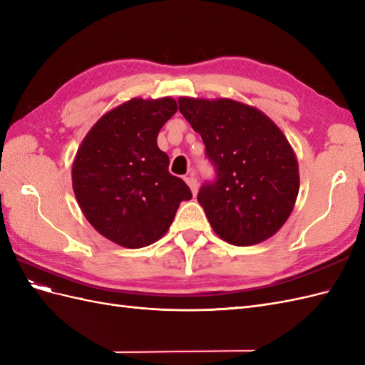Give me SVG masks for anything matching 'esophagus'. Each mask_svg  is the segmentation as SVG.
Returning <instances> with one entry per match:
<instances>
[{"instance_id":"esophagus-1","label":"esophagus","mask_w":365,"mask_h":365,"mask_svg":"<svg viewBox=\"0 0 365 365\" xmlns=\"http://www.w3.org/2000/svg\"><path fill=\"white\" fill-rule=\"evenodd\" d=\"M185 182H187V185H189L190 189H192V193L196 196V193H197V187H200V184H197V180L195 178L193 175H190V176H185Z\"/></svg>"}]
</instances>
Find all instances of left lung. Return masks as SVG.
<instances>
[{"label":"left lung","mask_w":365,"mask_h":365,"mask_svg":"<svg viewBox=\"0 0 365 365\" xmlns=\"http://www.w3.org/2000/svg\"><path fill=\"white\" fill-rule=\"evenodd\" d=\"M178 102L216 168V181L197 193L215 233L236 247L274 236L291 216L300 189L295 152L282 129L260 109L233 98Z\"/></svg>","instance_id":"8db88e82"}]
</instances>
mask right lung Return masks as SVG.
I'll use <instances>...</instances> for the list:
<instances>
[{"instance_id": "add662e5", "label": "right lung", "mask_w": 365, "mask_h": 365, "mask_svg": "<svg viewBox=\"0 0 365 365\" xmlns=\"http://www.w3.org/2000/svg\"><path fill=\"white\" fill-rule=\"evenodd\" d=\"M176 111L172 97L140 98L115 106L88 130L76 152L74 196L96 231L125 248L161 239L180 204L192 200L169 157L157 145L160 129Z\"/></svg>"}]
</instances>
